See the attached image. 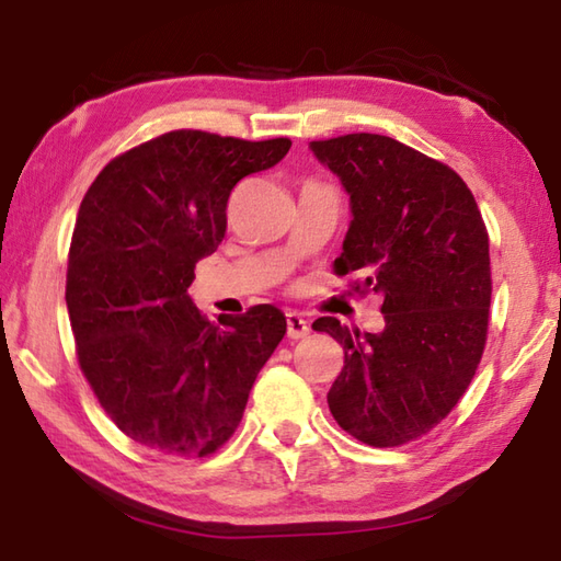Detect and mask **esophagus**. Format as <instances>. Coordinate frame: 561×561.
Wrapping results in <instances>:
<instances>
[{"label":"esophagus","instance_id":"obj_1","mask_svg":"<svg viewBox=\"0 0 561 561\" xmlns=\"http://www.w3.org/2000/svg\"><path fill=\"white\" fill-rule=\"evenodd\" d=\"M285 319H288V336L290 339H305L307 334H310V322H307L300 312H288L285 314Z\"/></svg>","mask_w":561,"mask_h":561}]
</instances>
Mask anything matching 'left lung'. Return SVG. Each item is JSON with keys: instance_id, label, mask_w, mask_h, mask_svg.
Here are the masks:
<instances>
[{"instance_id": "1", "label": "left lung", "mask_w": 561, "mask_h": 561, "mask_svg": "<svg viewBox=\"0 0 561 561\" xmlns=\"http://www.w3.org/2000/svg\"><path fill=\"white\" fill-rule=\"evenodd\" d=\"M310 150L348 193L334 268L358 271L385 314L377 334L334 317L312 324L344 346L327 402L353 438L392 448L440 424L472 382L489 324V234L465 181L392 137L353 133Z\"/></svg>"}]
</instances>
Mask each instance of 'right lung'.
<instances>
[{
	"label": "right lung",
	"mask_w": 561,
	"mask_h": 561,
	"mask_svg": "<svg viewBox=\"0 0 561 561\" xmlns=\"http://www.w3.org/2000/svg\"><path fill=\"white\" fill-rule=\"evenodd\" d=\"M288 150V137L171 130L113 159L79 205L65 293L79 365L145 448L203 457L230 440L285 336L273 305L208 322L188 285L222 242L232 188Z\"/></svg>",
	"instance_id": "right-lung-1"
}]
</instances>
